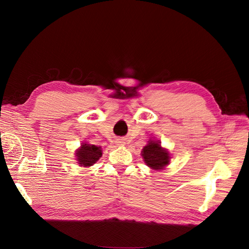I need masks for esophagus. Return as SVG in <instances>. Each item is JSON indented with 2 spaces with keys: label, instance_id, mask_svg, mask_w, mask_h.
Returning <instances> with one entry per match:
<instances>
[{
  "label": "esophagus",
  "instance_id": "1",
  "mask_svg": "<svg viewBox=\"0 0 249 249\" xmlns=\"http://www.w3.org/2000/svg\"><path fill=\"white\" fill-rule=\"evenodd\" d=\"M116 143H117V145H124V141L123 139H117Z\"/></svg>",
  "mask_w": 249,
  "mask_h": 249
}]
</instances>
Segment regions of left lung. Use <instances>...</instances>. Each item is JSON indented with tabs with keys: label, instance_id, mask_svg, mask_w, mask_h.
Listing matches in <instances>:
<instances>
[{
	"label": "left lung",
	"instance_id": "8db88e82",
	"mask_svg": "<svg viewBox=\"0 0 249 249\" xmlns=\"http://www.w3.org/2000/svg\"><path fill=\"white\" fill-rule=\"evenodd\" d=\"M141 156L147 166L157 171L163 170L168 166L171 159L169 150L161 145V141L156 139L147 141V144L142 148Z\"/></svg>",
	"mask_w": 249,
	"mask_h": 249
}]
</instances>
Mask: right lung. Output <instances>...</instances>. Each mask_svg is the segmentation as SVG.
Listing matches in <instances>:
<instances>
[{"label": "right lung", "mask_w": 249, "mask_h": 249, "mask_svg": "<svg viewBox=\"0 0 249 249\" xmlns=\"http://www.w3.org/2000/svg\"><path fill=\"white\" fill-rule=\"evenodd\" d=\"M76 160L81 167H90L100 160L103 155L101 146L89 144L88 142H82L81 146L76 149Z\"/></svg>", "instance_id": "obj_1"}]
</instances>
